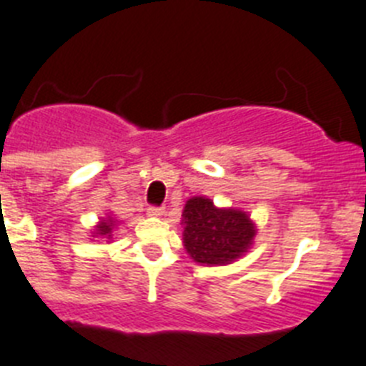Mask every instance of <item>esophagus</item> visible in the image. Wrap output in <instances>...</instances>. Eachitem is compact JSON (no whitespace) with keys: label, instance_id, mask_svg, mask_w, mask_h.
Returning a JSON list of instances; mask_svg holds the SVG:
<instances>
[{"label":"esophagus","instance_id":"34e87169","mask_svg":"<svg viewBox=\"0 0 366 366\" xmlns=\"http://www.w3.org/2000/svg\"><path fill=\"white\" fill-rule=\"evenodd\" d=\"M162 213H164V207H160V206H149L148 207L149 217H160Z\"/></svg>","mask_w":366,"mask_h":366}]
</instances>
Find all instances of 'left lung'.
Segmentation results:
<instances>
[{
  "instance_id": "obj_1",
  "label": "left lung",
  "mask_w": 366,
  "mask_h": 366,
  "mask_svg": "<svg viewBox=\"0 0 366 366\" xmlns=\"http://www.w3.org/2000/svg\"><path fill=\"white\" fill-rule=\"evenodd\" d=\"M184 247L194 262L225 265L251 247L256 229L240 209H218L206 197H193L184 207Z\"/></svg>"
}]
</instances>
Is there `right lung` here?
<instances>
[{
    "instance_id": "1",
    "label": "right lung",
    "mask_w": 366,
    "mask_h": 366,
    "mask_svg": "<svg viewBox=\"0 0 366 366\" xmlns=\"http://www.w3.org/2000/svg\"><path fill=\"white\" fill-rule=\"evenodd\" d=\"M114 220H108V222H102L101 225H97V234H101V237L110 238L112 237V227H114V224H112Z\"/></svg>"
}]
</instances>
